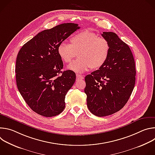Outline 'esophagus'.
Listing matches in <instances>:
<instances>
[{"instance_id": "1", "label": "esophagus", "mask_w": 155, "mask_h": 155, "mask_svg": "<svg viewBox=\"0 0 155 155\" xmlns=\"http://www.w3.org/2000/svg\"><path fill=\"white\" fill-rule=\"evenodd\" d=\"M76 77H77V80H82L83 79V75H79V74H77L76 75Z\"/></svg>"}]
</instances>
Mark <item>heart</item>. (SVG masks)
I'll return each instance as SVG.
<instances>
[{
	"mask_svg": "<svg viewBox=\"0 0 155 155\" xmlns=\"http://www.w3.org/2000/svg\"><path fill=\"white\" fill-rule=\"evenodd\" d=\"M110 49V43L105 37L86 30L72 36L70 44H59L57 52L65 64L71 63L78 53V58L68 66V69L83 73L90 68L92 69L101 68L108 58Z\"/></svg>",
	"mask_w": 155,
	"mask_h": 155,
	"instance_id": "heart-1",
	"label": "heart"
}]
</instances>
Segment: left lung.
<instances>
[{
	"label": "left lung",
	"instance_id": "obj_1",
	"mask_svg": "<svg viewBox=\"0 0 155 155\" xmlns=\"http://www.w3.org/2000/svg\"><path fill=\"white\" fill-rule=\"evenodd\" d=\"M110 43V53L99 70L85 77L84 93L90 111L99 117L112 115L127 103L136 82V65L130 49L114 32L101 34Z\"/></svg>",
	"mask_w": 155,
	"mask_h": 155
}]
</instances>
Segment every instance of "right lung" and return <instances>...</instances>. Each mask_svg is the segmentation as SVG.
Instances as JSON below:
<instances>
[{
  "instance_id": "obj_1",
  "label": "right lung",
  "mask_w": 155,
  "mask_h": 155,
  "mask_svg": "<svg viewBox=\"0 0 155 155\" xmlns=\"http://www.w3.org/2000/svg\"><path fill=\"white\" fill-rule=\"evenodd\" d=\"M75 23H64L39 32L20 49L16 62L18 89L34 112L45 117L60 114L65 97L76 79L75 72L61 71L59 44L79 29Z\"/></svg>"
}]
</instances>
